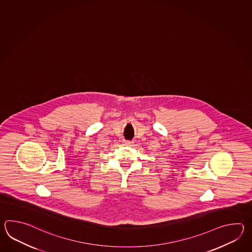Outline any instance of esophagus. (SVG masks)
I'll list each match as a JSON object with an SVG mask.
<instances>
[{
	"mask_svg": "<svg viewBox=\"0 0 252 252\" xmlns=\"http://www.w3.org/2000/svg\"><path fill=\"white\" fill-rule=\"evenodd\" d=\"M132 141L131 140H124V144L126 145V146H131L132 145Z\"/></svg>",
	"mask_w": 252,
	"mask_h": 252,
	"instance_id": "34e87169",
	"label": "esophagus"
}]
</instances>
